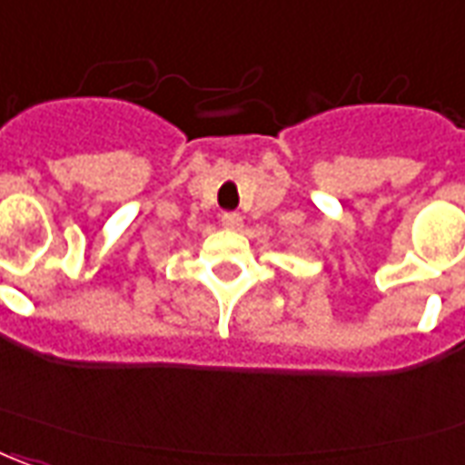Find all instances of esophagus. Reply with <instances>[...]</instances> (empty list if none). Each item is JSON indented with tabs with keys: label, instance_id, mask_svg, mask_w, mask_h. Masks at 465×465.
Returning a JSON list of instances; mask_svg holds the SVG:
<instances>
[{
	"label": "esophagus",
	"instance_id": "esophagus-1",
	"mask_svg": "<svg viewBox=\"0 0 465 465\" xmlns=\"http://www.w3.org/2000/svg\"><path fill=\"white\" fill-rule=\"evenodd\" d=\"M222 223H223V229H232V232H236V229H242V216L236 214V212H223Z\"/></svg>",
	"mask_w": 465,
	"mask_h": 465
}]
</instances>
